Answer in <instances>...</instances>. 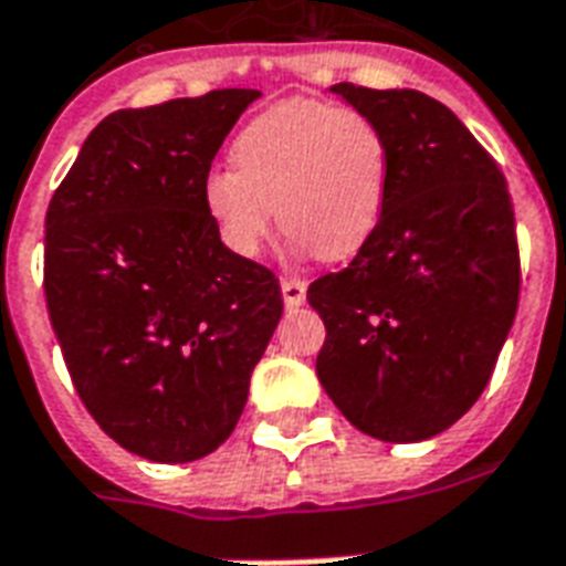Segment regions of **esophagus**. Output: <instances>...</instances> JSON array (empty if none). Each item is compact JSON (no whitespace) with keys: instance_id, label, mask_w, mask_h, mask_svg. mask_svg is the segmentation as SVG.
Returning <instances> with one entry per match:
<instances>
[{"instance_id":"34e87169","label":"esophagus","mask_w":566,"mask_h":566,"mask_svg":"<svg viewBox=\"0 0 566 566\" xmlns=\"http://www.w3.org/2000/svg\"><path fill=\"white\" fill-rule=\"evenodd\" d=\"M282 296H284V305H287V308H300V305L305 303V282H303V279H294V275L282 279Z\"/></svg>"}]
</instances>
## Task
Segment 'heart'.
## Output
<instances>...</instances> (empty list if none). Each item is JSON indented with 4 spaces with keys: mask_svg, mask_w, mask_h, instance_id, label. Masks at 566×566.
<instances>
[{
    "mask_svg": "<svg viewBox=\"0 0 566 566\" xmlns=\"http://www.w3.org/2000/svg\"><path fill=\"white\" fill-rule=\"evenodd\" d=\"M233 167H212L200 195L221 242L263 249L279 216L296 245L324 261L357 254L387 207L392 155L366 113L291 98L258 113L233 140Z\"/></svg>",
    "mask_w": 566,
    "mask_h": 566,
    "instance_id": "obj_1",
    "label": "heart"
}]
</instances>
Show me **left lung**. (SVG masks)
Instances as JSON below:
<instances>
[{"label":"left lung","mask_w":566,"mask_h":566,"mask_svg":"<svg viewBox=\"0 0 566 566\" xmlns=\"http://www.w3.org/2000/svg\"><path fill=\"white\" fill-rule=\"evenodd\" d=\"M392 155L387 207L342 272L308 284L326 326L317 378L359 432L413 443L480 399L518 305L513 203L495 158L417 90L336 83Z\"/></svg>","instance_id":"left-lung-1"}]
</instances>
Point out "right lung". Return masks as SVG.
<instances>
[{"mask_svg": "<svg viewBox=\"0 0 566 566\" xmlns=\"http://www.w3.org/2000/svg\"><path fill=\"white\" fill-rule=\"evenodd\" d=\"M258 90L116 111L44 221V296L74 389L113 441L195 462L237 429L282 317L275 272L221 242L203 177Z\"/></svg>", "mask_w": 566, "mask_h": 566, "instance_id": "obj_1", "label": "right lung"}]
</instances>
